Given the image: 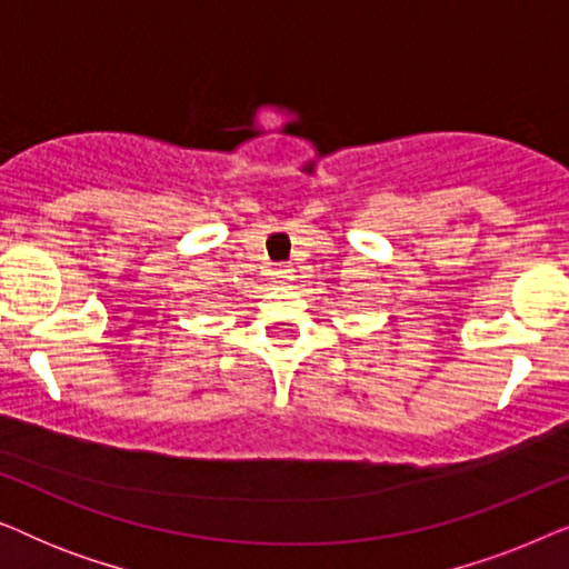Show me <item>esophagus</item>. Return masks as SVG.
Masks as SVG:
<instances>
[{"label":"esophagus","instance_id":"obj_1","mask_svg":"<svg viewBox=\"0 0 569 569\" xmlns=\"http://www.w3.org/2000/svg\"><path fill=\"white\" fill-rule=\"evenodd\" d=\"M271 279H274L277 284L292 282V279H295V269H290V267H277L274 271H271Z\"/></svg>","mask_w":569,"mask_h":569}]
</instances>
